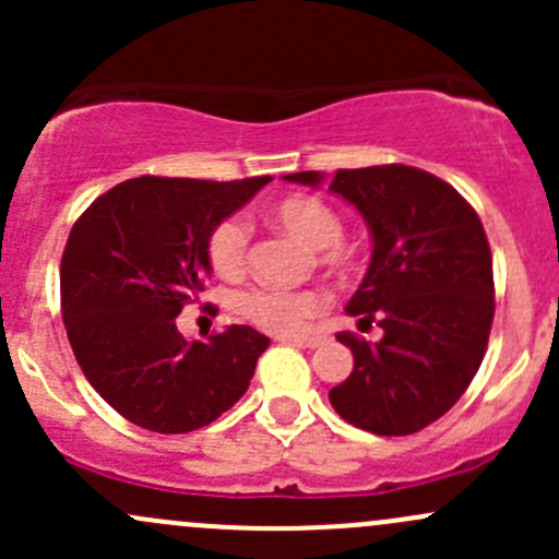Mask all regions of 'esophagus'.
I'll use <instances>...</instances> for the list:
<instances>
[{
    "mask_svg": "<svg viewBox=\"0 0 559 559\" xmlns=\"http://www.w3.org/2000/svg\"><path fill=\"white\" fill-rule=\"evenodd\" d=\"M286 341L297 343V346H302V348H319L321 343L326 341V335H302V337H286Z\"/></svg>",
    "mask_w": 559,
    "mask_h": 559,
    "instance_id": "obj_1",
    "label": "esophagus"
}]
</instances>
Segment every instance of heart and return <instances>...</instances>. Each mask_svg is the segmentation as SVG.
I'll return each mask as SVG.
<instances>
[{"label":"heart","mask_w":559,"mask_h":559,"mask_svg":"<svg viewBox=\"0 0 559 559\" xmlns=\"http://www.w3.org/2000/svg\"><path fill=\"white\" fill-rule=\"evenodd\" d=\"M270 222L300 240L302 246L319 251L326 267L346 270L357 262V246L343 243V218L326 200L313 194H292L270 205ZM207 262L222 278H235L246 270L248 227L240 218H222L207 235ZM326 306V295L316 289H248L238 297V311L259 330L273 335H297L308 319Z\"/></svg>","instance_id":"heart-1"}]
</instances>
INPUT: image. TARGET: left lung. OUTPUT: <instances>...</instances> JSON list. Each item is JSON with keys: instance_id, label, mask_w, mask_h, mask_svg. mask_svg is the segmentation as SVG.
Returning <instances> with one entry per match:
<instances>
[{"instance_id": "obj_1", "label": "left lung", "mask_w": 559, "mask_h": 559, "mask_svg": "<svg viewBox=\"0 0 559 559\" xmlns=\"http://www.w3.org/2000/svg\"><path fill=\"white\" fill-rule=\"evenodd\" d=\"M319 186L324 175L292 173ZM330 191L362 213L373 257L346 311L379 324L381 341L337 332L354 370L330 389L348 425L411 436L465 394L487 352L495 316L492 253L478 213L460 191L408 165L337 170Z\"/></svg>"}]
</instances>
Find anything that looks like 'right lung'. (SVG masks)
<instances>
[{
    "mask_svg": "<svg viewBox=\"0 0 559 559\" xmlns=\"http://www.w3.org/2000/svg\"><path fill=\"white\" fill-rule=\"evenodd\" d=\"M270 175L197 180L140 175L83 211L61 257V316L88 384L151 432H191L246 394L270 337L233 324L186 341L175 316L205 289L207 235Z\"/></svg>",
    "mask_w": 559,
    "mask_h": 559,
    "instance_id": "right-lung-1",
    "label": "right lung"
}]
</instances>
